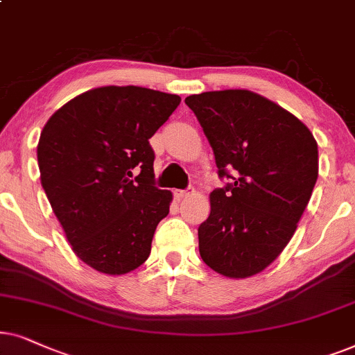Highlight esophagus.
Here are the masks:
<instances>
[{
    "instance_id": "esophagus-1",
    "label": "esophagus",
    "mask_w": 355,
    "mask_h": 355,
    "mask_svg": "<svg viewBox=\"0 0 355 355\" xmlns=\"http://www.w3.org/2000/svg\"><path fill=\"white\" fill-rule=\"evenodd\" d=\"M193 193H195V190L190 188V190H177L173 193V195H175V200H177V201H183V200H187L188 196H191Z\"/></svg>"
}]
</instances>
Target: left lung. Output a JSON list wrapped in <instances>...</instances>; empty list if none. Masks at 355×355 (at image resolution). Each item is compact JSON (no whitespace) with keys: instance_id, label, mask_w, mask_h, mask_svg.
<instances>
[{"instance_id":"1","label":"left lung","mask_w":355,"mask_h":355,"mask_svg":"<svg viewBox=\"0 0 355 355\" xmlns=\"http://www.w3.org/2000/svg\"><path fill=\"white\" fill-rule=\"evenodd\" d=\"M185 103L214 150L219 177L234 180L209 195L200 254L220 276L252 277L294 237L318 178V144L295 115L247 89L195 94Z\"/></svg>"}]
</instances>
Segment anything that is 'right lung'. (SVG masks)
<instances>
[{"label":"right lung","mask_w":355,"mask_h":355,"mask_svg":"<svg viewBox=\"0 0 355 355\" xmlns=\"http://www.w3.org/2000/svg\"><path fill=\"white\" fill-rule=\"evenodd\" d=\"M180 102L148 87H96L58 108L42 130V187L71 250L98 272H131L149 257L173 198L154 187L149 139Z\"/></svg>","instance_id":"add662e5"}]
</instances>
